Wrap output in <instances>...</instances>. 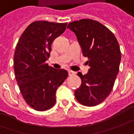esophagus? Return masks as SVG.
Instances as JSON below:
<instances>
[{"mask_svg":"<svg viewBox=\"0 0 134 134\" xmlns=\"http://www.w3.org/2000/svg\"><path fill=\"white\" fill-rule=\"evenodd\" d=\"M68 73H69V75H70V76H72V75H75L76 74V72H75L73 71H71V70H69V71H68Z\"/></svg>","mask_w":134,"mask_h":134,"instance_id":"34e87169","label":"esophagus"}]
</instances>
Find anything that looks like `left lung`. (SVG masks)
I'll use <instances>...</instances> for the list:
<instances>
[{"label":"left lung","mask_w":134,"mask_h":134,"mask_svg":"<svg viewBox=\"0 0 134 134\" xmlns=\"http://www.w3.org/2000/svg\"><path fill=\"white\" fill-rule=\"evenodd\" d=\"M67 28L76 35L90 67L86 75L77 73L82 83L75 96L83 105L96 106L109 96L119 72L121 53L118 42L108 28L93 19L70 22Z\"/></svg>","instance_id":"obj_1"}]
</instances>
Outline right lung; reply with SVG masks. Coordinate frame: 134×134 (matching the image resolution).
<instances>
[{"label": "right lung", "mask_w": 134, "mask_h": 134, "mask_svg": "<svg viewBox=\"0 0 134 134\" xmlns=\"http://www.w3.org/2000/svg\"><path fill=\"white\" fill-rule=\"evenodd\" d=\"M67 24L34 21L25 29L16 46L15 77L24 99L35 110L45 111L54 106L58 87L68 76L67 70L46 63L53 41L64 32Z\"/></svg>", "instance_id": "1"}]
</instances>
